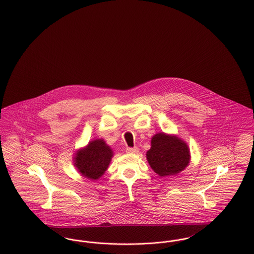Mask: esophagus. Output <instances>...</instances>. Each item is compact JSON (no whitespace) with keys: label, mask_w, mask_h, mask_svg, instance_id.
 Masks as SVG:
<instances>
[{"label":"esophagus","mask_w":254,"mask_h":254,"mask_svg":"<svg viewBox=\"0 0 254 254\" xmlns=\"http://www.w3.org/2000/svg\"><path fill=\"white\" fill-rule=\"evenodd\" d=\"M138 148L137 147H127V149H126V151L127 152V153H131V154H133V153H137L138 152Z\"/></svg>","instance_id":"34e87169"}]
</instances>
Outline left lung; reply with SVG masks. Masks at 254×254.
Listing matches in <instances>:
<instances>
[{
    "label": "left lung",
    "mask_w": 254,
    "mask_h": 254,
    "mask_svg": "<svg viewBox=\"0 0 254 254\" xmlns=\"http://www.w3.org/2000/svg\"><path fill=\"white\" fill-rule=\"evenodd\" d=\"M146 159L155 173L166 177L176 175L186 169L190 161V152L187 143L177 136L160 132L151 138Z\"/></svg>",
    "instance_id": "8db88e82"
}]
</instances>
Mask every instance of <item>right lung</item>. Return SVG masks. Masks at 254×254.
I'll return each instance as SVG.
<instances>
[{
	"instance_id": "right-lung-1",
	"label": "right lung",
	"mask_w": 254,
	"mask_h": 254,
	"mask_svg": "<svg viewBox=\"0 0 254 254\" xmlns=\"http://www.w3.org/2000/svg\"><path fill=\"white\" fill-rule=\"evenodd\" d=\"M113 151L104 139H96L79 149L74 157V166L87 179H99L109 168Z\"/></svg>"
}]
</instances>
